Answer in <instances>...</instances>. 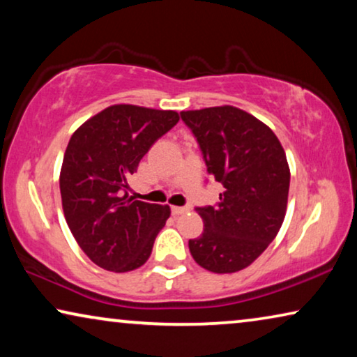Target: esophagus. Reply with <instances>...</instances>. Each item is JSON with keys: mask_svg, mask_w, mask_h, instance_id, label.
<instances>
[{"mask_svg": "<svg viewBox=\"0 0 357 357\" xmlns=\"http://www.w3.org/2000/svg\"><path fill=\"white\" fill-rule=\"evenodd\" d=\"M188 208H183V206H172V214L174 216H178V214H183L187 213Z\"/></svg>", "mask_w": 357, "mask_h": 357, "instance_id": "obj_1", "label": "esophagus"}]
</instances>
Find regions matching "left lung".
Wrapping results in <instances>:
<instances>
[{
	"label": "left lung",
	"mask_w": 357,
	"mask_h": 357,
	"mask_svg": "<svg viewBox=\"0 0 357 357\" xmlns=\"http://www.w3.org/2000/svg\"><path fill=\"white\" fill-rule=\"evenodd\" d=\"M197 138L208 174L222 183L218 206L197 208L202 236L188 241L193 260L213 273L252 265L280 232L291 172L280 139L232 105L180 112Z\"/></svg>",
	"instance_id": "8db88e82"
}]
</instances>
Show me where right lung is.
Returning a JSON list of instances; mask_svg holds the SVG:
<instances>
[{
    "mask_svg": "<svg viewBox=\"0 0 357 357\" xmlns=\"http://www.w3.org/2000/svg\"><path fill=\"white\" fill-rule=\"evenodd\" d=\"M177 121L174 110L116 104L73 133L60 172L63 213L77 245L97 266L126 273L148 261L170 208L128 197L126 180Z\"/></svg>",
    "mask_w": 357,
    "mask_h": 357,
    "instance_id": "right-lung-1",
    "label": "right lung"
}]
</instances>
